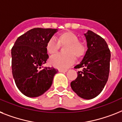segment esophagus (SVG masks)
I'll list each match as a JSON object with an SVG mask.
<instances>
[{
	"label": "esophagus",
	"instance_id": "1",
	"mask_svg": "<svg viewBox=\"0 0 122 122\" xmlns=\"http://www.w3.org/2000/svg\"><path fill=\"white\" fill-rule=\"evenodd\" d=\"M59 72H61V73H65V72H67V70H61V69H60L59 70Z\"/></svg>",
	"mask_w": 122,
	"mask_h": 122
}]
</instances>
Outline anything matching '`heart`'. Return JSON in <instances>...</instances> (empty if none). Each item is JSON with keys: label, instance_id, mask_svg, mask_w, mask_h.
<instances>
[{"label": "heart", "instance_id": "b5f03b06", "mask_svg": "<svg viewBox=\"0 0 122 122\" xmlns=\"http://www.w3.org/2000/svg\"><path fill=\"white\" fill-rule=\"evenodd\" d=\"M60 45L65 46V54H58L49 59V63L54 67L60 69H66L74 63L75 56L77 58L81 57L85 53V46L82 42L78 41V38L71 32H63L58 37L57 41L52 37L47 42L46 49L50 55L55 54L59 50Z\"/></svg>", "mask_w": 122, "mask_h": 122}]
</instances>
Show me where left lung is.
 <instances>
[{"label": "left lung", "mask_w": 122, "mask_h": 122, "mask_svg": "<svg viewBox=\"0 0 122 122\" xmlns=\"http://www.w3.org/2000/svg\"><path fill=\"white\" fill-rule=\"evenodd\" d=\"M84 36L88 49L81 62L75 67L81 70L70 85L78 96L90 100L101 93L108 80L111 54L102 37L91 30Z\"/></svg>", "instance_id": "8db88e82"}]
</instances>
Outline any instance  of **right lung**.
Returning a JSON list of instances; mask_svg holds the SVG:
<instances>
[{
	"instance_id": "obj_1",
	"label": "right lung",
	"mask_w": 122,
	"mask_h": 122,
	"mask_svg": "<svg viewBox=\"0 0 122 122\" xmlns=\"http://www.w3.org/2000/svg\"><path fill=\"white\" fill-rule=\"evenodd\" d=\"M57 31L55 29L34 28L16 40L11 50L12 70L16 85L24 95L41 96L52 85L58 70L42 65L49 59L47 42Z\"/></svg>"
}]
</instances>
